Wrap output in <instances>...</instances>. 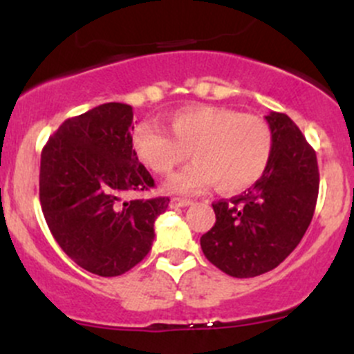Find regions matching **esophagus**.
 Here are the masks:
<instances>
[{
  "instance_id": "esophagus-1",
  "label": "esophagus",
  "mask_w": 354,
  "mask_h": 354,
  "mask_svg": "<svg viewBox=\"0 0 354 354\" xmlns=\"http://www.w3.org/2000/svg\"><path fill=\"white\" fill-rule=\"evenodd\" d=\"M192 200L190 198H180V197H174V198H171V202H169V205L173 207V209H180V207H188V205H192Z\"/></svg>"
}]
</instances>
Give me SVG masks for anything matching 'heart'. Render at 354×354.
Returning <instances> with one entry per match:
<instances>
[{
    "mask_svg": "<svg viewBox=\"0 0 354 354\" xmlns=\"http://www.w3.org/2000/svg\"><path fill=\"white\" fill-rule=\"evenodd\" d=\"M167 133L152 121L131 131V151L156 174H167L187 157L194 162L173 174L171 194H198L216 185L224 195L248 190L266 173L272 156L269 123L255 114L214 104H190L167 116Z\"/></svg>",
    "mask_w": 354,
    "mask_h": 354,
    "instance_id": "heart-1",
    "label": "heart"
}]
</instances>
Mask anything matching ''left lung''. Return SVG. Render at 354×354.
Instances as JSON below:
<instances>
[{
    "mask_svg": "<svg viewBox=\"0 0 354 354\" xmlns=\"http://www.w3.org/2000/svg\"><path fill=\"white\" fill-rule=\"evenodd\" d=\"M272 156L266 173L240 197L212 203L216 224L200 238L210 263L233 277L276 269L298 246L319 197L315 151L286 114L266 116Z\"/></svg>",
    "mask_w": 354,
    "mask_h": 354,
    "instance_id": "left-lung-1",
    "label": "left lung"
}]
</instances>
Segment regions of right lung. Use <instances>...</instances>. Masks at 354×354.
Segmentation results:
<instances>
[{"mask_svg":"<svg viewBox=\"0 0 354 354\" xmlns=\"http://www.w3.org/2000/svg\"><path fill=\"white\" fill-rule=\"evenodd\" d=\"M133 111L108 102L66 120L41 154L39 198L49 231L82 269L128 272L151 252L169 198L127 200L154 187L131 151Z\"/></svg>","mask_w":354,"mask_h":354,"instance_id":"right-lung-1","label":"right lung"}]
</instances>
